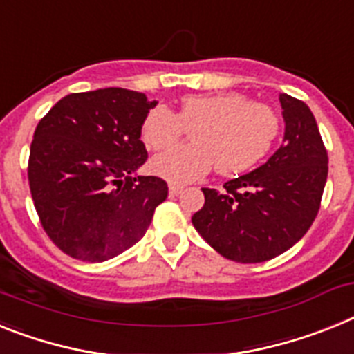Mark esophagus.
<instances>
[{"label":"esophagus","mask_w":354,"mask_h":354,"mask_svg":"<svg viewBox=\"0 0 354 354\" xmlns=\"http://www.w3.org/2000/svg\"><path fill=\"white\" fill-rule=\"evenodd\" d=\"M168 189H170L171 197H177V195H180V193H183V186H179V184H170V186H168Z\"/></svg>","instance_id":"obj_1"}]
</instances>
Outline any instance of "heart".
I'll return each instance as SVG.
<instances>
[{
	"label": "heart",
	"mask_w": 354,
	"mask_h": 354,
	"mask_svg": "<svg viewBox=\"0 0 354 354\" xmlns=\"http://www.w3.org/2000/svg\"><path fill=\"white\" fill-rule=\"evenodd\" d=\"M192 129L193 143L159 153L150 170L174 184L197 180L216 166L222 175L252 170L270 153L281 132V120L270 105L256 104L243 93L192 95L174 113L157 105L145 116L141 140L150 150H162Z\"/></svg>",
	"instance_id": "b5f03b06"
}]
</instances>
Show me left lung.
Returning a JSON list of instances; mask_svg holds the SVG:
<instances>
[{"label":"left lung","instance_id":"left-lung-1","mask_svg":"<svg viewBox=\"0 0 354 354\" xmlns=\"http://www.w3.org/2000/svg\"><path fill=\"white\" fill-rule=\"evenodd\" d=\"M285 120L283 145L265 165L223 184L202 188L206 202L192 222L223 258L261 263L283 254L306 234L321 207L328 152L312 111L279 95Z\"/></svg>","mask_w":354,"mask_h":354}]
</instances>
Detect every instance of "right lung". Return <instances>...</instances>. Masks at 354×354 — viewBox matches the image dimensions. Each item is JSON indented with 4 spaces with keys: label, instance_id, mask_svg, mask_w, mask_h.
<instances>
[{
    "label": "right lung",
    "instance_id": "add662e5",
    "mask_svg": "<svg viewBox=\"0 0 354 354\" xmlns=\"http://www.w3.org/2000/svg\"><path fill=\"white\" fill-rule=\"evenodd\" d=\"M143 93L107 87L59 100L33 132L28 183L50 240L71 258L100 263L141 240L168 186L136 175L147 161Z\"/></svg>",
    "mask_w": 354,
    "mask_h": 354
}]
</instances>
